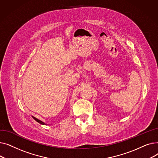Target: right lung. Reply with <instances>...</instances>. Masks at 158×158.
Returning a JSON list of instances; mask_svg holds the SVG:
<instances>
[{
    "label": "right lung",
    "instance_id": "obj_1",
    "mask_svg": "<svg viewBox=\"0 0 158 158\" xmlns=\"http://www.w3.org/2000/svg\"><path fill=\"white\" fill-rule=\"evenodd\" d=\"M32 117L33 118V119L34 120H35L37 122H38L39 123H40V124H41V125H47V123H44V122H42V121H41V120H38V118H35V117H32Z\"/></svg>",
    "mask_w": 158,
    "mask_h": 158
}]
</instances>
